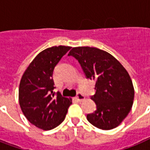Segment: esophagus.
<instances>
[{
    "label": "esophagus",
    "mask_w": 150,
    "mask_h": 150,
    "mask_svg": "<svg viewBox=\"0 0 150 150\" xmlns=\"http://www.w3.org/2000/svg\"><path fill=\"white\" fill-rule=\"evenodd\" d=\"M75 100H77L78 102H81V101L85 100L84 95L82 93H79L77 94V96H75Z\"/></svg>",
    "instance_id": "34e87169"
}]
</instances>
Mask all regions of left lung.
Returning a JSON list of instances; mask_svg holds the SVG:
<instances>
[{"label": "left lung", "instance_id": "left-lung-1", "mask_svg": "<svg viewBox=\"0 0 150 150\" xmlns=\"http://www.w3.org/2000/svg\"><path fill=\"white\" fill-rule=\"evenodd\" d=\"M79 62L87 79L94 80L96 103L94 113L87 120L96 128L110 130L128 116L132 107L134 87L130 75L122 64L109 53L96 47H73L68 54Z\"/></svg>", "mask_w": 150, "mask_h": 150}]
</instances>
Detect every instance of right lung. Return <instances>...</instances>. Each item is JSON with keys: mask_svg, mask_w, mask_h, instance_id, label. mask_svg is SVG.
Segmentation results:
<instances>
[{"mask_svg": "<svg viewBox=\"0 0 150 150\" xmlns=\"http://www.w3.org/2000/svg\"><path fill=\"white\" fill-rule=\"evenodd\" d=\"M71 47H52L41 51L29 64L20 81L18 100L27 120L37 128L51 130L65 118L71 99L54 92L55 66Z\"/></svg>", "mask_w": 150, "mask_h": 150, "instance_id": "add662e5", "label": "right lung"}]
</instances>
